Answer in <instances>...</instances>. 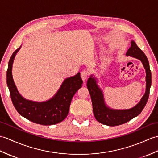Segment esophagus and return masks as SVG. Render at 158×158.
Returning a JSON list of instances; mask_svg holds the SVG:
<instances>
[{
    "label": "esophagus",
    "instance_id": "obj_1",
    "mask_svg": "<svg viewBox=\"0 0 158 158\" xmlns=\"http://www.w3.org/2000/svg\"><path fill=\"white\" fill-rule=\"evenodd\" d=\"M87 75H88V72L86 71H83L81 73V79L83 81H85V79L87 77Z\"/></svg>",
    "mask_w": 158,
    "mask_h": 158
}]
</instances>
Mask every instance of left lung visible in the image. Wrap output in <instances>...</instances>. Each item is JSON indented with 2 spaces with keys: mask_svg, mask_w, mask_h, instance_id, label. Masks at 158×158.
<instances>
[{
  "mask_svg": "<svg viewBox=\"0 0 158 158\" xmlns=\"http://www.w3.org/2000/svg\"><path fill=\"white\" fill-rule=\"evenodd\" d=\"M126 54L127 56L134 57L141 60L146 72V90L140 102L133 108L127 110H114L106 106L104 94L97 84L96 79L91 75L88 79L87 87L90 94L95 118L99 123L108 126H117L123 124L137 116L145 106L148 100L149 90L152 85V73L149 69L148 58L139 48L133 40Z\"/></svg>",
  "mask_w": 158,
  "mask_h": 158,
  "instance_id": "1",
  "label": "left lung"
}]
</instances>
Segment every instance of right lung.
<instances>
[{
	"label": "right lung",
	"instance_id": "1",
	"mask_svg": "<svg viewBox=\"0 0 158 158\" xmlns=\"http://www.w3.org/2000/svg\"><path fill=\"white\" fill-rule=\"evenodd\" d=\"M20 48L21 46L13 53L6 71V83L14 107L20 115L33 123L51 125L62 122L68 115L73 96L82 86L80 73L65 79L57 93L48 101L37 102L26 100L18 91L12 76L14 58Z\"/></svg>",
	"mask_w": 158,
	"mask_h": 158
}]
</instances>
